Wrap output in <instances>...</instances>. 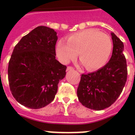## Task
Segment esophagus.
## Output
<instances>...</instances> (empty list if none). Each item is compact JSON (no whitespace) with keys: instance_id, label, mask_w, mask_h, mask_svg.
Masks as SVG:
<instances>
[{"instance_id":"34e87169","label":"esophagus","mask_w":135,"mask_h":135,"mask_svg":"<svg viewBox=\"0 0 135 135\" xmlns=\"http://www.w3.org/2000/svg\"><path fill=\"white\" fill-rule=\"evenodd\" d=\"M73 69H74V68L71 67V66H68L66 71H71V70H73Z\"/></svg>"}]
</instances>
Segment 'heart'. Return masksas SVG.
I'll use <instances>...</instances> for the list:
<instances>
[{
  "instance_id": "obj_1",
  "label": "heart",
  "mask_w": 135,
  "mask_h": 135,
  "mask_svg": "<svg viewBox=\"0 0 135 135\" xmlns=\"http://www.w3.org/2000/svg\"><path fill=\"white\" fill-rule=\"evenodd\" d=\"M112 49L110 37L94 29H87L60 39L56 45L59 61L67 64L75 59L79 52V59L88 70L100 69L108 61Z\"/></svg>"
}]
</instances>
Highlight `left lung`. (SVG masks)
Returning <instances> with one entry per match:
<instances>
[{"instance_id":"8db88e82","label":"left lung","mask_w":135,"mask_h":135,"mask_svg":"<svg viewBox=\"0 0 135 135\" xmlns=\"http://www.w3.org/2000/svg\"><path fill=\"white\" fill-rule=\"evenodd\" d=\"M113 52L109 61L97 71L82 74L77 90L78 100L87 108L100 111L115 102L123 91L128 76L127 63L123 53L124 45L111 33Z\"/></svg>"}]
</instances>
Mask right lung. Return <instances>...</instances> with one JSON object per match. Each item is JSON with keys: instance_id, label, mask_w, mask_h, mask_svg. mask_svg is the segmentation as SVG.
<instances>
[{"instance_id": "1", "label": "right lung", "mask_w": 135, "mask_h": 135, "mask_svg": "<svg viewBox=\"0 0 135 135\" xmlns=\"http://www.w3.org/2000/svg\"><path fill=\"white\" fill-rule=\"evenodd\" d=\"M57 32L40 26L15 45L8 65L9 89L24 107L38 109L55 99L66 66L55 59Z\"/></svg>"}]
</instances>
